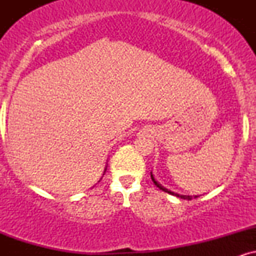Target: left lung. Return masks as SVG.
<instances>
[{
    "mask_svg": "<svg viewBox=\"0 0 256 256\" xmlns=\"http://www.w3.org/2000/svg\"><path fill=\"white\" fill-rule=\"evenodd\" d=\"M150 177H152V182H154V184L156 185V186L158 188V189H160V190H162V192H168V194H171V195H176V196H178V198H184V200H192V196H186V195H178V194H174V192H170V190H167V189H165V188H162V186H161V185L158 184L156 180H155L154 177H152V174H150ZM195 198H198V196H195Z\"/></svg>",
    "mask_w": 256,
    "mask_h": 256,
    "instance_id": "left-lung-1",
    "label": "left lung"
}]
</instances>
